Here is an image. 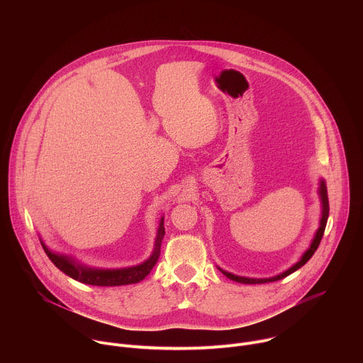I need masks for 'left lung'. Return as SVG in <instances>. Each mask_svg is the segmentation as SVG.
Here are the masks:
<instances>
[{
    "label": "left lung",
    "instance_id": "obj_1",
    "mask_svg": "<svg viewBox=\"0 0 363 363\" xmlns=\"http://www.w3.org/2000/svg\"><path fill=\"white\" fill-rule=\"evenodd\" d=\"M319 196H320V203H322V216H320V221H319V228L312 240V242H310V247L303 252V255L300 257V260L293 264L290 269H287L286 272L274 276V277H267V279H252V277H242V276H237V274H233V273H228L225 270H223L221 267H218V270L225 276L228 277L230 280L233 281H237V283H242V284H263V283H270V281H277V280H281L287 276H290L291 273H294L296 270H298L300 267H303L310 258H312V255L315 254V251L318 250L319 244H320V240L323 237V233H325V228H326V223H328V217H329V199H328V188H326V182L325 179H320L319 181Z\"/></svg>",
    "mask_w": 363,
    "mask_h": 363
}]
</instances>
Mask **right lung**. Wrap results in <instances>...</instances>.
Segmentation results:
<instances>
[{
    "label": "right lung",
    "mask_w": 363,
    "mask_h": 363,
    "mask_svg": "<svg viewBox=\"0 0 363 363\" xmlns=\"http://www.w3.org/2000/svg\"><path fill=\"white\" fill-rule=\"evenodd\" d=\"M165 235V227H164V217L160 220V227L157 231V238H155V245L153 251L149 255L147 260L138 266H130V267H123V269H97V267H90L79 260H76L74 257L51 251L45 242L40 238V242L53 264L62 270L66 276L84 283L90 286H125V284H133L142 281L153 269V266L157 264L160 254H161V244Z\"/></svg>",
    "instance_id": "1"
}]
</instances>
